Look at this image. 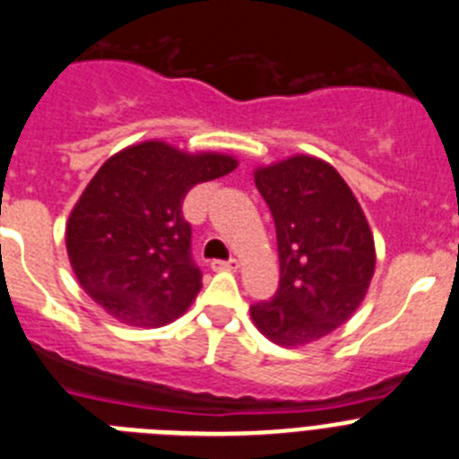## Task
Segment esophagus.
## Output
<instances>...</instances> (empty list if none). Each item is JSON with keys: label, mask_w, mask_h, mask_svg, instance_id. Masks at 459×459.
I'll return each mask as SVG.
<instances>
[{"label": "esophagus", "mask_w": 459, "mask_h": 459, "mask_svg": "<svg viewBox=\"0 0 459 459\" xmlns=\"http://www.w3.org/2000/svg\"><path fill=\"white\" fill-rule=\"evenodd\" d=\"M210 267L212 270H229V272H235L239 267V263L235 258H229V260H212L210 263Z\"/></svg>", "instance_id": "34e87169"}]
</instances>
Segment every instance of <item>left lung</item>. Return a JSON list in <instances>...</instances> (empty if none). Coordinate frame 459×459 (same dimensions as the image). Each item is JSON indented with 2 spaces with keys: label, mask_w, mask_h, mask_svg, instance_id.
Segmentation results:
<instances>
[{
  "label": "left lung",
  "mask_w": 459,
  "mask_h": 459,
  "mask_svg": "<svg viewBox=\"0 0 459 459\" xmlns=\"http://www.w3.org/2000/svg\"><path fill=\"white\" fill-rule=\"evenodd\" d=\"M254 180L274 220L281 279L274 297L251 304V320L276 345H308L361 304L375 272L373 233L352 189L322 160L295 155Z\"/></svg>",
  "instance_id": "left-lung-1"
}]
</instances>
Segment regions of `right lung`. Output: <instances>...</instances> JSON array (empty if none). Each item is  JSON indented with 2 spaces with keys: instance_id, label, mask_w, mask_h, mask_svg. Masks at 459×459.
<instances>
[{
  "instance_id": "add662e5",
  "label": "right lung",
  "mask_w": 459,
  "mask_h": 459,
  "mask_svg": "<svg viewBox=\"0 0 459 459\" xmlns=\"http://www.w3.org/2000/svg\"><path fill=\"white\" fill-rule=\"evenodd\" d=\"M238 167L229 155H187L143 142L107 160L86 185L65 229L70 265L109 316L162 327L201 290L183 201L194 185Z\"/></svg>"
}]
</instances>
